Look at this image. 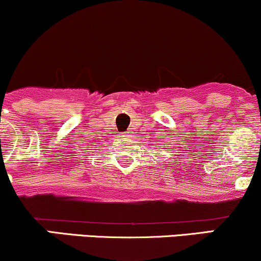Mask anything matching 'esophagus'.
I'll return each mask as SVG.
<instances>
[{
  "mask_svg": "<svg viewBox=\"0 0 261 261\" xmlns=\"http://www.w3.org/2000/svg\"><path fill=\"white\" fill-rule=\"evenodd\" d=\"M133 131H126V133H125V135H124V136L125 137H130V136H133Z\"/></svg>",
  "mask_w": 261,
  "mask_h": 261,
  "instance_id": "obj_1",
  "label": "esophagus"
}]
</instances>
